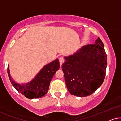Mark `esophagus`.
<instances>
[{"mask_svg":"<svg viewBox=\"0 0 121 121\" xmlns=\"http://www.w3.org/2000/svg\"><path fill=\"white\" fill-rule=\"evenodd\" d=\"M59 62H60V66H62V64L64 62V59L63 57H60L59 59Z\"/></svg>","mask_w":121,"mask_h":121,"instance_id":"obj_1","label":"esophagus"}]
</instances>
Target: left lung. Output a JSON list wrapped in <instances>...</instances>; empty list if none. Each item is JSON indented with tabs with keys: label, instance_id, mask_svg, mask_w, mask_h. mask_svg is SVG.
Wrapping results in <instances>:
<instances>
[{
	"label": "left lung",
	"instance_id": "left-lung-1",
	"mask_svg": "<svg viewBox=\"0 0 121 121\" xmlns=\"http://www.w3.org/2000/svg\"><path fill=\"white\" fill-rule=\"evenodd\" d=\"M64 58L61 67L71 94L86 97L101 86L107 63L104 44L99 37L93 44L82 46L73 55Z\"/></svg>",
	"mask_w": 121,
	"mask_h": 121
}]
</instances>
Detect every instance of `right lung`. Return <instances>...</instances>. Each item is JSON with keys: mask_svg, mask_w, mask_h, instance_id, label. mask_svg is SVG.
<instances>
[{"mask_svg": "<svg viewBox=\"0 0 121 121\" xmlns=\"http://www.w3.org/2000/svg\"><path fill=\"white\" fill-rule=\"evenodd\" d=\"M60 67L59 59H55L45 65L31 81L22 84L13 80L9 65L8 66V74L12 85L19 92L28 99H38L43 97L47 93L51 80Z\"/></svg>", "mask_w": 121, "mask_h": 121, "instance_id": "1", "label": "right lung"}]
</instances>
